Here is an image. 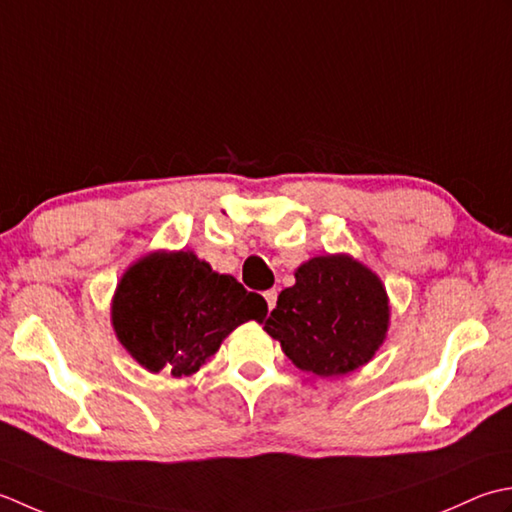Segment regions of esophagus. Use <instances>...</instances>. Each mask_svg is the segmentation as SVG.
Returning <instances> with one entry per match:
<instances>
[{
    "instance_id": "esophagus-1",
    "label": "esophagus",
    "mask_w": 512,
    "mask_h": 512,
    "mask_svg": "<svg viewBox=\"0 0 512 512\" xmlns=\"http://www.w3.org/2000/svg\"><path fill=\"white\" fill-rule=\"evenodd\" d=\"M263 296H265V300H267V307H269V311H271V309H274V307H276V298H278V291H276V289H267Z\"/></svg>"
}]
</instances>
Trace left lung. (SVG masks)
<instances>
[{"instance_id":"8db88e82","label":"left lung","mask_w":512,"mask_h":512,"mask_svg":"<svg viewBox=\"0 0 512 512\" xmlns=\"http://www.w3.org/2000/svg\"><path fill=\"white\" fill-rule=\"evenodd\" d=\"M280 291L263 329L300 371L338 378L375 358L391 305L380 276L349 254L314 256Z\"/></svg>"}]
</instances>
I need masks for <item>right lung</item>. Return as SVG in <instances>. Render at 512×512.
Returning a JSON list of instances; mask_svg holds the SVG:
<instances>
[{
    "label": "right lung",
    "instance_id": "1",
    "mask_svg": "<svg viewBox=\"0 0 512 512\" xmlns=\"http://www.w3.org/2000/svg\"><path fill=\"white\" fill-rule=\"evenodd\" d=\"M267 302L234 276L218 274L190 249H156L123 271L110 322L143 369L192 375L247 320L263 322Z\"/></svg>",
    "mask_w": 512,
    "mask_h": 512
}]
</instances>
